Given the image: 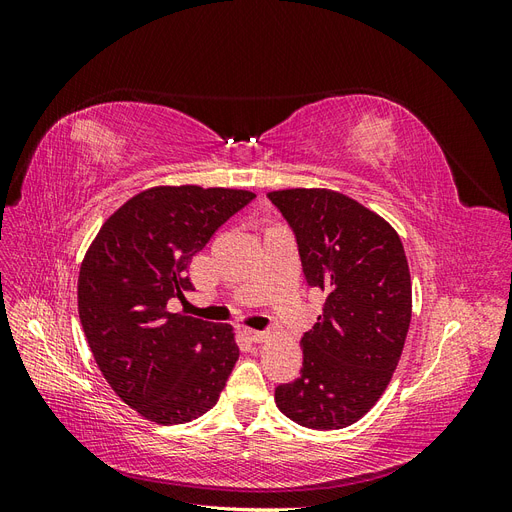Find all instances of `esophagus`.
<instances>
[{"label": "esophagus", "instance_id": "1", "mask_svg": "<svg viewBox=\"0 0 512 512\" xmlns=\"http://www.w3.org/2000/svg\"><path fill=\"white\" fill-rule=\"evenodd\" d=\"M243 335H245V339H250L252 344H262V342H267V339H269V333L256 331V329H247Z\"/></svg>", "mask_w": 512, "mask_h": 512}]
</instances>
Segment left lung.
Here are the masks:
<instances>
[{"mask_svg": "<svg viewBox=\"0 0 512 512\" xmlns=\"http://www.w3.org/2000/svg\"><path fill=\"white\" fill-rule=\"evenodd\" d=\"M294 230L309 286L327 292L301 337V376L275 404L309 429H344L389 386L412 318L408 258L397 230L354 198L324 188L269 192Z\"/></svg>", "mask_w": 512, "mask_h": 512, "instance_id": "obj_1", "label": "left lung"}]
</instances>
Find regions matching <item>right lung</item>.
Masks as SVG:
<instances>
[{
  "instance_id": "1",
  "label": "right lung",
  "mask_w": 512,
  "mask_h": 512,
  "mask_svg": "<svg viewBox=\"0 0 512 512\" xmlns=\"http://www.w3.org/2000/svg\"><path fill=\"white\" fill-rule=\"evenodd\" d=\"M254 192L156 185L98 230L79 271V316L106 382L143 418L181 425L218 404L239 359L235 329L168 312L188 267Z\"/></svg>"
}]
</instances>
